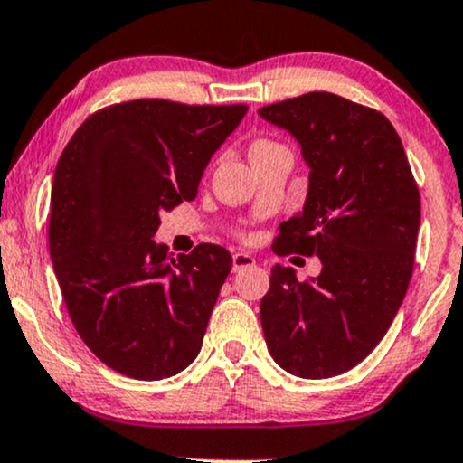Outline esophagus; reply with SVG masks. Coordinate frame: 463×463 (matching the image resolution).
Masks as SVG:
<instances>
[{
    "label": "esophagus",
    "mask_w": 463,
    "mask_h": 463,
    "mask_svg": "<svg viewBox=\"0 0 463 463\" xmlns=\"http://www.w3.org/2000/svg\"><path fill=\"white\" fill-rule=\"evenodd\" d=\"M232 266H233V272H241V270H244V268L255 266V258L253 255L244 253V250H238V253H233Z\"/></svg>",
    "instance_id": "1"
}]
</instances>
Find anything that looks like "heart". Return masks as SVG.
Returning <instances> with one entry per match:
<instances>
[{
  "label": "heart",
  "mask_w": 463,
  "mask_h": 463,
  "mask_svg": "<svg viewBox=\"0 0 463 463\" xmlns=\"http://www.w3.org/2000/svg\"><path fill=\"white\" fill-rule=\"evenodd\" d=\"M275 147H279L277 141H272V139H255L253 144H250V147H249V154H250V156H258V154L270 152V150H275Z\"/></svg>",
  "instance_id": "1"
}]
</instances>
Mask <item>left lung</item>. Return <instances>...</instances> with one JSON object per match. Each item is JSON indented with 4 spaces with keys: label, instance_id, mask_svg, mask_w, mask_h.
<instances>
[{
    "label": "left lung",
    "instance_id": "obj_1",
    "mask_svg": "<svg viewBox=\"0 0 463 463\" xmlns=\"http://www.w3.org/2000/svg\"><path fill=\"white\" fill-rule=\"evenodd\" d=\"M309 165L300 214L279 225L277 255H317L319 277L272 266L260 317L268 352L298 378L356 367L395 319L414 270L419 186L392 124L371 107L309 92L260 109Z\"/></svg>",
    "mask_w": 463,
    "mask_h": 463
}]
</instances>
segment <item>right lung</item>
I'll return each mask as SVG.
<instances>
[{
    "label": "right lung",
    "instance_id": "add662e5",
    "mask_svg": "<svg viewBox=\"0 0 463 463\" xmlns=\"http://www.w3.org/2000/svg\"><path fill=\"white\" fill-rule=\"evenodd\" d=\"M247 105L116 102L92 113L57 161L49 250L68 316L107 367L163 380L195 361L232 270L219 244L169 253L161 213L197 195L210 156Z\"/></svg>",
    "mask_w": 463,
    "mask_h": 463
}]
</instances>
